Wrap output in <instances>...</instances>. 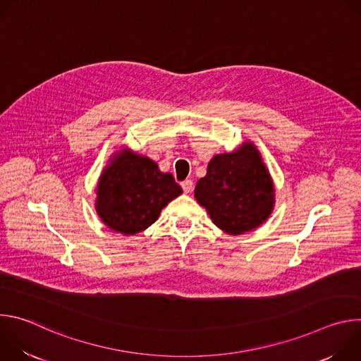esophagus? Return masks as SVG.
Instances as JSON below:
<instances>
[{"label":"esophagus","mask_w":361,"mask_h":361,"mask_svg":"<svg viewBox=\"0 0 361 361\" xmlns=\"http://www.w3.org/2000/svg\"><path fill=\"white\" fill-rule=\"evenodd\" d=\"M181 187H183V190H184V192H191V190H192V181L191 180H184L183 183H181Z\"/></svg>","instance_id":"1"}]
</instances>
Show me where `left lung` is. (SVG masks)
<instances>
[{
    "mask_svg": "<svg viewBox=\"0 0 361 361\" xmlns=\"http://www.w3.org/2000/svg\"><path fill=\"white\" fill-rule=\"evenodd\" d=\"M194 197L224 233L238 235L262 226L274 207V185L260 151L245 141L217 154L200 178Z\"/></svg>",
    "mask_w": 361,
    "mask_h": 361,
    "instance_id": "obj_1",
    "label": "left lung"
}]
</instances>
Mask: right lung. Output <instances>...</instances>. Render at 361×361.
<instances>
[{
    "label": "right lung",
    "instance_id": "add662e5",
    "mask_svg": "<svg viewBox=\"0 0 361 361\" xmlns=\"http://www.w3.org/2000/svg\"><path fill=\"white\" fill-rule=\"evenodd\" d=\"M183 192L157 163L124 148L116 152L97 184L95 212L110 230L124 235L148 228Z\"/></svg>",
    "mask_w": 361,
    "mask_h": 361
}]
</instances>
